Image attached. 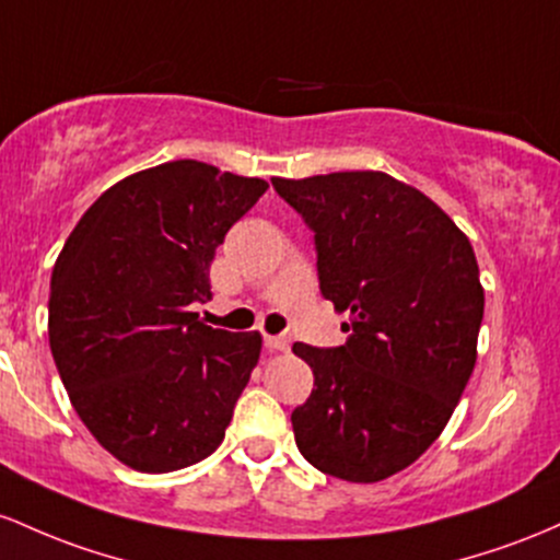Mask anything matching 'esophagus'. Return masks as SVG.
<instances>
[{
  "label": "esophagus",
  "instance_id": "1",
  "mask_svg": "<svg viewBox=\"0 0 560 560\" xmlns=\"http://www.w3.org/2000/svg\"><path fill=\"white\" fill-rule=\"evenodd\" d=\"M264 347L269 351H285L288 341L282 336H264Z\"/></svg>",
  "mask_w": 560,
  "mask_h": 560
}]
</instances>
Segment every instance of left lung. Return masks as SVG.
<instances>
[{"label":"left lung","instance_id":"obj_1","mask_svg":"<svg viewBox=\"0 0 560 560\" xmlns=\"http://www.w3.org/2000/svg\"><path fill=\"white\" fill-rule=\"evenodd\" d=\"M314 232L323 296L349 314L343 347L293 343L312 368L291 416L323 474L373 483L436 442L474 373L483 317L468 237L416 187L383 172L272 179Z\"/></svg>","mask_w":560,"mask_h":560}]
</instances>
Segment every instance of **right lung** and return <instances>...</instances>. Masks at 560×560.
<instances>
[{
  "instance_id": "right-lung-1",
  "label": "right lung",
  "mask_w": 560,
  "mask_h": 560,
  "mask_svg": "<svg viewBox=\"0 0 560 560\" xmlns=\"http://www.w3.org/2000/svg\"><path fill=\"white\" fill-rule=\"evenodd\" d=\"M267 182L172 161L116 182L68 235L49 282V349L73 410L124 466L168 474L222 444L259 332L209 328V267Z\"/></svg>"
}]
</instances>
